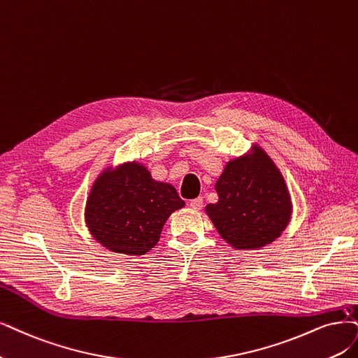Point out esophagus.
Wrapping results in <instances>:
<instances>
[{"instance_id": "1", "label": "esophagus", "mask_w": 358, "mask_h": 358, "mask_svg": "<svg viewBox=\"0 0 358 358\" xmlns=\"http://www.w3.org/2000/svg\"><path fill=\"white\" fill-rule=\"evenodd\" d=\"M190 206H192L194 210L202 209V206H203V199H202V197H196V199L190 201Z\"/></svg>"}]
</instances>
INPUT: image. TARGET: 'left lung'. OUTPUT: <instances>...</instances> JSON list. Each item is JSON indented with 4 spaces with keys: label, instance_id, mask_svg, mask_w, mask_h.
<instances>
[{
    "label": "left lung",
    "instance_id": "1",
    "mask_svg": "<svg viewBox=\"0 0 358 358\" xmlns=\"http://www.w3.org/2000/svg\"><path fill=\"white\" fill-rule=\"evenodd\" d=\"M218 202L205 210L233 248L255 249L275 241L290 220L285 180L261 149L229 162L215 184Z\"/></svg>",
    "mask_w": 358,
    "mask_h": 358
}]
</instances>
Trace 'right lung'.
Returning <instances> with one entry per match:
<instances>
[{
	"label": "right lung",
	"instance_id": "add662e5",
	"mask_svg": "<svg viewBox=\"0 0 358 358\" xmlns=\"http://www.w3.org/2000/svg\"><path fill=\"white\" fill-rule=\"evenodd\" d=\"M182 206L171 184L155 181L148 169L134 162L97 178L87 201L85 221L104 248L144 255L159 242L168 217Z\"/></svg>",
	"mask_w": 358,
	"mask_h": 358
}]
</instances>
